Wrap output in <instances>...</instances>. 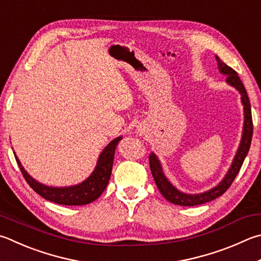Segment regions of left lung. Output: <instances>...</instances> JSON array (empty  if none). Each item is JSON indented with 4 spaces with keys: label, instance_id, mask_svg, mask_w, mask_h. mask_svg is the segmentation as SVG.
<instances>
[{
    "label": "left lung",
    "instance_id": "8db88e82",
    "mask_svg": "<svg viewBox=\"0 0 261 261\" xmlns=\"http://www.w3.org/2000/svg\"><path fill=\"white\" fill-rule=\"evenodd\" d=\"M218 68L219 72L226 76V82L231 87H234L238 91L241 93V100L244 106V126H243V134L242 139H241V144L236 155L233 160L228 172L225 176V178L221 180L219 185H217L216 187L211 188L210 191L200 193V194H186L178 191L176 187H173L171 182L169 181L167 177L164 176V172L162 170V165L161 162L154 153L149 155V167L151 174L155 180L156 186H158L159 191L161 194L167 198L169 202L173 203L177 205H184V206H194V205H200L203 203L210 202L215 198L221 196L227 189L230 187V185L233 184L234 179L238 176L240 172L241 167L244 162L245 156L248 155V151L250 149L251 140H252V134H253V123H252V115H251V105L250 100L246 93V90L244 85L241 81L238 73L235 72L233 68H230L229 66H227L224 61H221L218 56H216Z\"/></svg>",
    "mask_w": 261,
    "mask_h": 261
}]
</instances>
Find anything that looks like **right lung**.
I'll return each mask as SVG.
<instances>
[{
	"mask_svg": "<svg viewBox=\"0 0 261 261\" xmlns=\"http://www.w3.org/2000/svg\"><path fill=\"white\" fill-rule=\"evenodd\" d=\"M121 139L122 137H117L105 147V149L99 156L97 167L93 170L91 176L85 179L83 182L69 187H50L36 181L25 171L16 155L15 158L27 184L45 200L63 205H84L97 200L107 187L112 174L115 148Z\"/></svg>",
	"mask_w": 261,
	"mask_h": 261,
	"instance_id": "obj_1",
	"label": "right lung"
}]
</instances>
